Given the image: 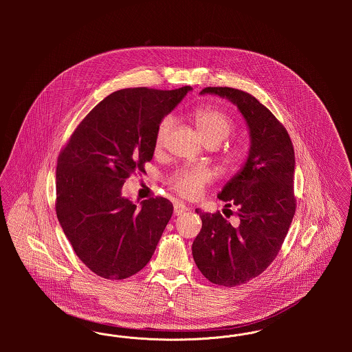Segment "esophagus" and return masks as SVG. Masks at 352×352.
<instances>
[{
  "mask_svg": "<svg viewBox=\"0 0 352 352\" xmlns=\"http://www.w3.org/2000/svg\"><path fill=\"white\" fill-rule=\"evenodd\" d=\"M186 211H188V207H187L186 204H184V203L177 201V203L174 204V215H175V217L182 215V214H184Z\"/></svg>",
  "mask_w": 352,
  "mask_h": 352,
  "instance_id": "1",
  "label": "esophagus"
}]
</instances>
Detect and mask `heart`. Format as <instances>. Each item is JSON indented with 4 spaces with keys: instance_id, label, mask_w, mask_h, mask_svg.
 <instances>
[{
    "instance_id": "obj_1",
    "label": "heart",
    "mask_w": 352,
    "mask_h": 352,
    "mask_svg": "<svg viewBox=\"0 0 352 352\" xmlns=\"http://www.w3.org/2000/svg\"><path fill=\"white\" fill-rule=\"evenodd\" d=\"M191 118L195 122L199 133L207 144H219L234 131V121L226 112L214 107H199L191 112ZM173 125V118H164L155 132V148H161L168 137ZM234 154L230 155L234 160ZM212 175L206 168H178L171 177V187L184 198H197L203 191V187L211 181Z\"/></svg>"
}]
</instances>
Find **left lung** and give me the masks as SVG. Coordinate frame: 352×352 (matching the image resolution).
Masks as SVG:
<instances>
[{
  "instance_id": "8db88e82",
  "label": "left lung",
  "mask_w": 352,
  "mask_h": 352,
  "mask_svg": "<svg viewBox=\"0 0 352 352\" xmlns=\"http://www.w3.org/2000/svg\"><path fill=\"white\" fill-rule=\"evenodd\" d=\"M206 94L237 107L251 144L243 168L218 194L226 207H237V220L231 224L219 211L197 208L201 230L192 257L212 284L237 286L268 268L284 243L296 212L294 149L284 125L250 94L230 87H207L201 91Z\"/></svg>"
}]
</instances>
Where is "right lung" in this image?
I'll return each instance as SVG.
<instances>
[{
	"label": "right lung",
	"instance_id": "obj_1",
	"mask_svg": "<svg viewBox=\"0 0 352 352\" xmlns=\"http://www.w3.org/2000/svg\"><path fill=\"white\" fill-rule=\"evenodd\" d=\"M120 89L79 124L56 168V217L84 265L107 280L144 268L173 215L166 198L135 204L121 188L153 158L155 132L191 91Z\"/></svg>",
	"mask_w": 352,
	"mask_h": 352
}]
</instances>
